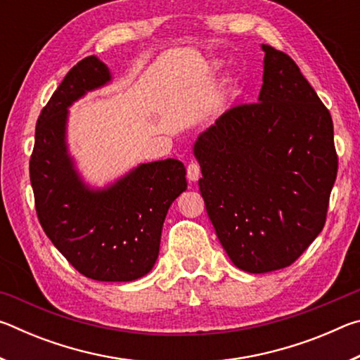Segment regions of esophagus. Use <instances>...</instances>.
Returning <instances> with one entry per match:
<instances>
[{
	"label": "esophagus",
	"instance_id": "34e87169",
	"mask_svg": "<svg viewBox=\"0 0 360 360\" xmlns=\"http://www.w3.org/2000/svg\"><path fill=\"white\" fill-rule=\"evenodd\" d=\"M200 174H202V173H200V165H198V163H195V162L188 163V167H187V178H188V181H192V182L198 181Z\"/></svg>",
	"mask_w": 360,
	"mask_h": 360
}]
</instances>
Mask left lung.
I'll list each match as a JSON object with an SVG mask.
<instances>
[{
    "instance_id": "1",
    "label": "left lung",
    "mask_w": 360,
    "mask_h": 360,
    "mask_svg": "<svg viewBox=\"0 0 360 360\" xmlns=\"http://www.w3.org/2000/svg\"><path fill=\"white\" fill-rule=\"evenodd\" d=\"M264 84L193 144L206 212L235 266L285 268L324 229L338 157L328 109L294 60L262 44Z\"/></svg>"
}]
</instances>
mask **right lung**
Instances as JSON below:
<instances>
[{"label":"right lung","mask_w":360,"mask_h":360,"mask_svg":"<svg viewBox=\"0 0 360 360\" xmlns=\"http://www.w3.org/2000/svg\"><path fill=\"white\" fill-rule=\"evenodd\" d=\"M109 81L95 56L70 70L39 114L30 181L41 227L65 259L95 281L129 283L154 266L168 208L187 181L176 158L141 163L103 188L82 181L66 144L68 108Z\"/></svg>","instance_id":"right-lung-1"}]
</instances>
